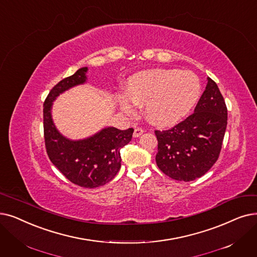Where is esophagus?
I'll return each mask as SVG.
<instances>
[{"label": "esophagus", "mask_w": 257, "mask_h": 257, "mask_svg": "<svg viewBox=\"0 0 257 257\" xmlns=\"http://www.w3.org/2000/svg\"><path fill=\"white\" fill-rule=\"evenodd\" d=\"M143 132H144L143 128H136L135 132H133V137L139 138V137H141L143 135Z\"/></svg>", "instance_id": "esophagus-1"}]
</instances>
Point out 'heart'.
<instances>
[{
	"label": "heart",
	"mask_w": 257,
	"mask_h": 257,
	"mask_svg": "<svg viewBox=\"0 0 257 257\" xmlns=\"http://www.w3.org/2000/svg\"><path fill=\"white\" fill-rule=\"evenodd\" d=\"M127 94L120 98L126 112H135V103L145 104V115L151 122L168 126L181 120L195 105L200 82L191 71L152 69L133 75Z\"/></svg>",
	"instance_id": "1"
}]
</instances>
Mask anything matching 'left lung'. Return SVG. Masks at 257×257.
Masks as SVG:
<instances>
[{"instance_id":"obj_1","label":"left lung","mask_w":257,"mask_h":257,"mask_svg":"<svg viewBox=\"0 0 257 257\" xmlns=\"http://www.w3.org/2000/svg\"><path fill=\"white\" fill-rule=\"evenodd\" d=\"M206 90L194 112L168 130H155L156 165L175 181L190 182L203 176L218 160L228 110L216 83L208 77Z\"/></svg>"}]
</instances>
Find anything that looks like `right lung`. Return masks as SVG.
<instances>
[{
	"instance_id": "1",
	"label": "right lung",
	"mask_w": 257,
	"mask_h": 257,
	"mask_svg": "<svg viewBox=\"0 0 257 257\" xmlns=\"http://www.w3.org/2000/svg\"><path fill=\"white\" fill-rule=\"evenodd\" d=\"M87 67L65 77L48 93L43 109L44 139L48 158L71 183L95 188L109 183L120 168V149L131 139L133 129L105 128L97 135L83 140L69 141L55 129L51 118L52 101L60 93L86 81Z\"/></svg>"
}]
</instances>
